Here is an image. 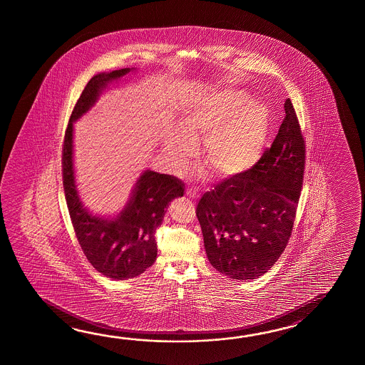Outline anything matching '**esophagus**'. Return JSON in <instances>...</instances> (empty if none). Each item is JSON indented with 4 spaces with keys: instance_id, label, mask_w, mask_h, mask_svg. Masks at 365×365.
<instances>
[{
    "instance_id": "1",
    "label": "esophagus",
    "mask_w": 365,
    "mask_h": 365,
    "mask_svg": "<svg viewBox=\"0 0 365 365\" xmlns=\"http://www.w3.org/2000/svg\"><path fill=\"white\" fill-rule=\"evenodd\" d=\"M186 197H189V198H192V200H197L198 197H200V194L197 193V192H194V190H186Z\"/></svg>"
}]
</instances>
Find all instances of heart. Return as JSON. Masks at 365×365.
<instances>
[{
  "mask_svg": "<svg viewBox=\"0 0 365 365\" xmlns=\"http://www.w3.org/2000/svg\"><path fill=\"white\" fill-rule=\"evenodd\" d=\"M180 133L163 142L175 164L193 154L189 140L203 138L202 156L219 179H233L250 171L261 159L269 135V109L240 90H225L184 109Z\"/></svg>",
  "mask_w": 365,
  "mask_h": 365,
  "instance_id": "obj_1",
  "label": "heart"
}]
</instances>
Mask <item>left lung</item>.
<instances>
[{"label":"left lung","mask_w":365,"mask_h":365,"mask_svg":"<svg viewBox=\"0 0 365 365\" xmlns=\"http://www.w3.org/2000/svg\"><path fill=\"white\" fill-rule=\"evenodd\" d=\"M278 134L250 171L225 179L197 206L206 255L231 279H256L284 252L303 184L305 145L287 99Z\"/></svg>","instance_id":"obj_1"}]
</instances>
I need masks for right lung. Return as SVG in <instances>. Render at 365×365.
Returning a JSON list of instances; mask_svg holds the SVG:
<instances>
[{"mask_svg": "<svg viewBox=\"0 0 365 365\" xmlns=\"http://www.w3.org/2000/svg\"><path fill=\"white\" fill-rule=\"evenodd\" d=\"M135 70L104 71L88 81L71 112L62 150L63 190L79 245L98 272L115 280L135 278L153 266L158 255L156 228L163 223L170 203L184 195L180 180L145 170L124 209L115 215L93 214L81 201L74 171V123L93 108L106 88Z\"/></svg>", "mask_w": 365, "mask_h": 365, "instance_id": "obj_1", "label": "right lung"}]
</instances>
